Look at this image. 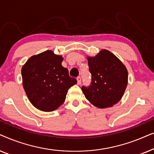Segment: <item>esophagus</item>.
Returning <instances> with one entry per match:
<instances>
[{"label": "esophagus", "instance_id": "34e87169", "mask_svg": "<svg viewBox=\"0 0 154 154\" xmlns=\"http://www.w3.org/2000/svg\"><path fill=\"white\" fill-rule=\"evenodd\" d=\"M77 83H78V85H79V84H81V78L80 76L77 78Z\"/></svg>", "mask_w": 154, "mask_h": 154}]
</instances>
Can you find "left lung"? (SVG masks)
Masks as SVG:
<instances>
[{
    "mask_svg": "<svg viewBox=\"0 0 154 154\" xmlns=\"http://www.w3.org/2000/svg\"><path fill=\"white\" fill-rule=\"evenodd\" d=\"M91 84L82 91L89 102L98 108L117 104L128 85V73L125 65L109 50H102L95 57H88Z\"/></svg>",
    "mask_w": 154,
    "mask_h": 154,
    "instance_id": "left-lung-1",
    "label": "left lung"
}]
</instances>
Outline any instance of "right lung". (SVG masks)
<instances>
[{
    "mask_svg": "<svg viewBox=\"0 0 154 154\" xmlns=\"http://www.w3.org/2000/svg\"><path fill=\"white\" fill-rule=\"evenodd\" d=\"M63 57L51 50L31 57L22 68V84L35 108L43 111L56 110L66 99V92L77 83L62 66Z\"/></svg>",
    "mask_w": 154,
    "mask_h": 154,
    "instance_id": "1",
    "label": "right lung"
}]
</instances>
